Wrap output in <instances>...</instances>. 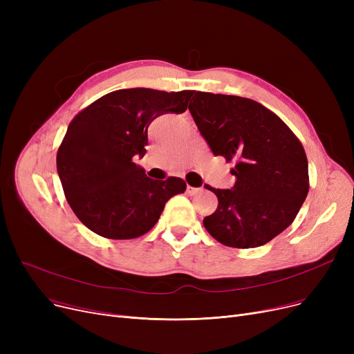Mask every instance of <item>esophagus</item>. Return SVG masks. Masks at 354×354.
Here are the masks:
<instances>
[{
  "label": "esophagus",
  "mask_w": 354,
  "mask_h": 354,
  "mask_svg": "<svg viewBox=\"0 0 354 354\" xmlns=\"http://www.w3.org/2000/svg\"><path fill=\"white\" fill-rule=\"evenodd\" d=\"M188 194L189 195H196V194H199L201 191H202V188H192V187H188Z\"/></svg>",
  "instance_id": "34e87169"
}]
</instances>
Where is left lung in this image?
I'll return each instance as SVG.
<instances>
[{"mask_svg":"<svg viewBox=\"0 0 354 354\" xmlns=\"http://www.w3.org/2000/svg\"><path fill=\"white\" fill-rule=\"evenodd\" d=\"M189 111L215 156L234 160L231 189L205 188L218 198L203 227L232 248L261 247L299 214L308 194V162L301 142L255 100L195 91Z\"/></svg>","mask_w":354,"mask_h":354,"instance_id":"1","label":"left lung"}]
</instances>
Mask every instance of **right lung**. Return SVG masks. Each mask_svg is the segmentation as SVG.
<instances>
[{"instance_id":"1","label":"right lung","mask_w":354,"mask_h":354,"mask_svg":"<svg viewBox=\"0 0 354 354\" xmlns=\"http://www.w3.org/2000/svg\"><path fill=\"white\" fill-rule=\"evenodd\" d=\"M192 90L122 88L100 97L74 118L57 152V172L70 208L90 231L132 239L151 231L165 203L187 183L147 178L143 158L147 127L165 113H183Z\"/></svg>"}]
</instances>
